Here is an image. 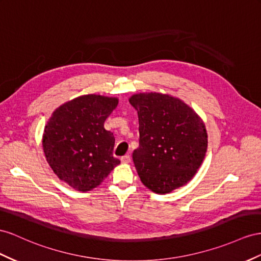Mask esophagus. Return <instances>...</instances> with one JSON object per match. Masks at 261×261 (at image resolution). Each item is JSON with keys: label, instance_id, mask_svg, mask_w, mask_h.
Returning a JSON list of instances; mask_svg holds the SVG:
<instances>
[{"label": "esophagus", "instance_id": "esophagus-1", "mask_svg": "<svg viewBox=\"0 0 261 261\" xmlns=\"http://www.w3.org/2000/svg\"><path fill=\"white\" fill-rule=\"evenodd\" d=\"M121 161H122V163H124V164H128L129 161H130V156H129V154H125V156H123L121 158Z\"/></svg>", "mask_w": 261, "mask_h": 261}]
</instances>
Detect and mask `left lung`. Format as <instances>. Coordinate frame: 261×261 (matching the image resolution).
Returning a JSON list of instances; mask_svg holds the SVG:
<instances>
[{
  "mask_svg": "<svg viewBox=\"0 0 261 261\" xmlns=\"http://www.w3.org/2000/svg\"><path fill=\"white\" fill-rule=\"evenodd\" d=\"M137 110L139 147L133 161L140 180L151 191L165 194L193 178L205 157V125L186 103L160 93L129 98Z\"/></svg>",
  "mask_w": 261,
  "mask_h": 261,
  "instance_id": "left-lung-1",
  "label": "left lung"
}]
</instances>
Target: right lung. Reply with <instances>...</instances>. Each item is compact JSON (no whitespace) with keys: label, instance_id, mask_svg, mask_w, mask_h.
<instances>
[{"label":"right lung","instance_id":"add662e5","mask_svg":"<svg viewBox=\"0 0 261 261\" xmlns=\"http://www.w3.org/2000/svg\"><path fill=\"white\" fill-rule=\"evenodd\" d=\"M117 103L115 97L83 95L61 105L49 118L45 156L58 178L75 190L90 191L121 163L113 156V133L104 128Z\"/></svg>","mask_w":261,"mask_h":261}]
</instances>
